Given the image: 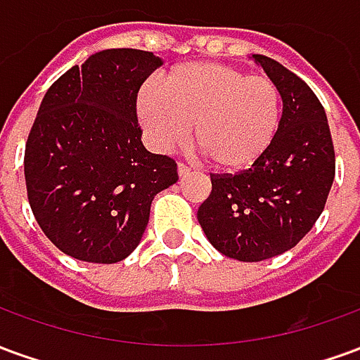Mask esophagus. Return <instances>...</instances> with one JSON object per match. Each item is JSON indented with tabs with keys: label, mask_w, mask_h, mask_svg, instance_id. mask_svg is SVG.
I'll return each instance as SVG.
<instances>
[{
	"label": "esophagus",
	"mask_w": 360,
	"mask_h": 360,
	"mask_svg": "<svg viewBox=\"0 0 360 360\" xmlns=\"http://www.w3.org/2000/svg\"><path fill=\"white\" fill-rule=\"evenodd\" d=\"M177 173H179V177L183 179V177H188V175H191V169H188L185 164H179L177 165Z\"/></svg>",
	"instance_id": "34e87169"
}]
</instances>
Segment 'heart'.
<instances>
[{"mask_svg": "<svg viewBox=\"0 0 360 360\" xmlns=\"http://www.w3.org/2000/svg\"><path fill=\"white\" fill-rule=\"evenodd\" d=\"M136 111L158 150L195 142L210 164L243 173L268 154L281 123V92L266 75L226 63H185L165 75L164 86L144 84Z\"/></svg>", "mask_w": 360, "mask_h": 360, "instance_id": "1", "label": "heart"}]
</instances>
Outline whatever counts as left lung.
I'll use <instances>...</instances> for the list:
<instances>
[{
	"mask_svg": "<svg viewBox=\"0 0 360 360\" xmlns=\"http://www.w3.org/2000/svg\"><path fill=\"white\" fill-rule=\"evenodd\" d=\"M283 100L276 141L260 162L237 175H212L198 224L214 249L241 262H260L293 249L324 210L335 175L326 111L307 82L255 53Z\"/></svg>",
	"mask_w": 360,
	"mask_h": 360,
	"instance_id": "obj_1",
	"label": "left lung"
}]
</instances>
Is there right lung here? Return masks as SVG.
Listing matches in <instances>:
<instances>
[{
	"instance_id": "add662e5",
	"label": "right lung",
	"mask_w": 360,
	"mask_h": 360,
	"mask_svg": "<svg viewBox=\"0 0 360 360\" xmlns=\"http://www.w3.org/2000/svg\"><path fill=\"white\" fill-rule=\"evenodd\" d=\"M162 63L152 51H98L44 96L25 148L28 202L69 257L94 264L129 257L154 196L179 179L175 160L144 148L136 119V94Z\"/></svg>"
}]
</instances>
